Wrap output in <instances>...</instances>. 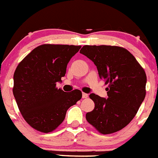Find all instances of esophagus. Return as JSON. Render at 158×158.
<instances>
[{"label": "esophagus", "instance_id": "1", "mask_svg": "<svg viewBox=\"0 0 158 158\" xmlns=\"http://www.w3.org/2000/svg\"><path fill=\"white\" fill-rule=\"evenodd\" d=\"M82 98H87V97H88V94H85V93H82Z\"/></svg>", "mask_w": 158, "mask_h": 158}]
</instances>
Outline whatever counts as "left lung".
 <instances>
[{
  "label": "left lung",
  "mask_w": 158,
  "mask_h": 158,
  "mask_svg": "<svg viewBox=\"0 0 158 158\" xmlns=\"http://www.w3.org/2000/svg\"><path fill=\"white\" fill-rule=\"evenodd\" d=\"M80 53L94 63L100 78L108 85L107 98L89 95L95 107L86 113V120L102 134L118 132L133 119L145 98V72L134 56L120 47L86 45Z\"/></svg>",
  "instance_id": "left-lung-1"
}]
</instances>
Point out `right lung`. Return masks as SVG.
I'll use <instances>...</instances> for the list:
<instances>
[{"label": "right lung", "instance_id": "right-lung-1", "mask_svg": "<svg viewBox=\"0 0 158 158\" xmlns=\"http://www.w3.org/2000/svg\"><path fill=\"white\" fill-rule=\"evenodd\" d=\"M81 46L44 44L32 50L14 73L13 94L22 115L31 127L50 132L64 121L66 111L82 97L75 89L66 93L56 83Z\"/></svg>", "mask_w": 158, "mask_h": 158}]
</instances>
